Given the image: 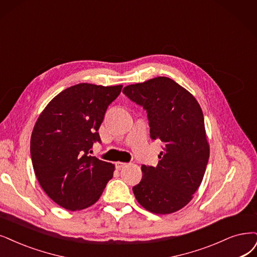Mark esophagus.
<instances>
[{"mask_svg": "<svg viewBox=\"0 0 257 257\" xmlns=\"http://www.w3.org/2000/svg\"><path fill=\"white\" fill-rule=\"evenodd\" d=\"M127 165V163H123V162H116L115 163V166H116V168H118V169H120V168H122V167H125Z\"/></svg>", "mask_w": 257, "mask_h": 257, "instance_id": "esophagus-1", "label": "esophagus"}]
</instances>
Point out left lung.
I'll list each match as a JSON object with an SVG mask.
<instances>
[{
	"label": "left lung",
	"mask_w": 257,
	"mask_h": 257,
	"mask_svg": "<svg viewBox=\"0 0 257 257\" xmlns=\"http://www.w3.org/2000/svg\"><path fill=\"white\" fill-rule=\"evenodd\" d=\"M122 93L146 110L150 138L164 144L156 167L142 166L143 177L132 187L138 202L155 214L181 210L200 186L210 157L200 104L168 77L127 85Z\"/></svg>",
	"instance_id": "obj_1"
}]
</instances>
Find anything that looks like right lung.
I'll use <instances>...</instances> for the list:
<instances>
[{"instance_id":"right-lung-1","label":"right lung","mask_w":257,"mask_h":257,"mask_svg":"<svg viewBox=\"0 0 257 257\" xmlns=\"http://www.w3.org/2000/svg\"><path fill=\"white\" fill-rule=\"evenodd\" d=\"M122 85L78 83L55 96L40 114L31 139L36 177L52 200L69 211L96 202L114 165L89 156L109 104Z\"/></svg>"}]
</instances>
